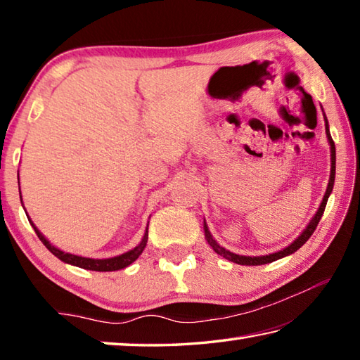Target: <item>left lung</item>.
<instances>
[{"instance_id": "left-lung-1", "label": "left lung", "mask_w": 360, "mask_h": 360, "mask_svg": "<svg viewBox=\"0 0 360 360\" xmlns=\"http://www.w3.org/2000/svg\"><path fill=\"white\" fill-rule=\"evenodd\" d=\"M324 120H326V135H327V141H328V146H330V178H328V184H327V188H326V193L324 197H322V202L319 205L318 211H316V214L311 217V221L308 222L307 227L303 229V231L300 235L297 236V238L290 243L289 246H285L284 249H281V251L278 252H273V254H268V255H255V257H252V255H240V254H235L229 251V249L222 248L219 243L212 238L211 231L208 229V225H206V222H203V230H205V238L206 241H208V245L214 249V252L222 255L224 259H227L230 262H233V264H238V265H264V264H271V262H275L278 259H283L285 257V255H290L294 254L295 251H298L304 243H307L309 240V236L313 235V231L316 230V227H318V224L321 221L322 214H324V210H326V205H327V200L328 197H330V193L333 191V182H335V158H337V155H335V143L333 139L330 136V130H328V120L324 114Z\"/></svg>"}]
</instances>
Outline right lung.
<instances>
[{
  "label": "right lung",
  "instance_id": "add662e5",
  "mask_svg": "<svg viewBox=\"0 0 360 360\" xmlns=\"http://www.w3.org/2000/svg\"><path fill=\"white\" fill-rule=\"evenodd\" d=\"M20 186V184H19ZM20 191V187H19ZM22 198V195H20ZM22 202V200H20ZM22 206H23V202H22ZM25 208V206H23ZM27 212V211H25ZM30 224H32V227L34 229L36 235H38V238L42 241V245H44L49 251H51L56 257H58L62 262H65V264H70V265H75V266H79V268H84V270H92V271H115V270H122V268H127L129 265H131L133 262H135L139 255H141V252L144 251L146 245H148V227H146V231L143 235L141 241H139V245L135 246L133 249H130V251H127L124 254L120 255H115V257H109V259H90V257H82V255H76V254H71V252H65L62 251V249H58L57 246H53L51 241H49L44 235L41 233V231L38 230V227L33 224L32 219H30V216L27 214Z\"/></svg>",
  "mask_w": 360,
  "mask_h": 360
}]
</instances>
